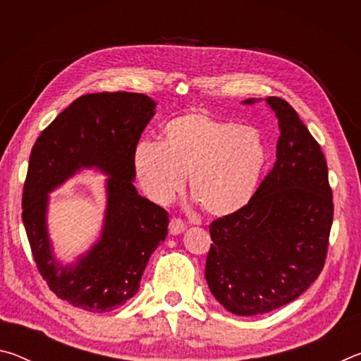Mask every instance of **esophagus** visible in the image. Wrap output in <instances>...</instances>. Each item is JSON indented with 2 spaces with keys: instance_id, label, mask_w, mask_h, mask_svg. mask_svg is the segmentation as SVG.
<instances>
[{
  "instance_id": "34e87169",
  "label": "esophagus",
  "mask_w": 361,
  "mask_h": 361,
  "mask_svg": "<svg viewBox=\"0 0 361 361\" xmlns=\"http://www.w3.org/2000/svg\"><path fill=\"white\" fill-rule=\"evenodd\" d=\"M186 229V224L181 221V219L178 218H172L170 219V224H169V232L172 235H178L181 234V232H185Z\"/></svg>"
}]
</instances>
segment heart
<instances>
[{
	"label": "heart",
	"instance_id": "b5f03b06",
	"mask_svg": "<svg viewBox=\"0 0 361 361\" xmlns=\"http://www.w3.org/2000/svg\"><path fill=\"white\" fill-rule=\"evenodd\" d=\"M267 162L261 133L207 113H188L164 126V142L142 140L133 151L140 188L166 205L185 186L210 216L240 212L258 189Z\"/></svg>",
	"mask_w": 361,
	"mask_h": 361
}]
</instances>
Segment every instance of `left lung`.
<instances>
[{"label": "left lung", "mask_w": 361, "mask_h": 361, "mask_svg": "<svg viewBox=\"0 0 361 361\" xmlns=\"http://www.w3.org/2000/svg\"><path fill=\"white\" fill-rule=\"evenodd\" d=\"M264 100L279 121L277 161L240 212L210 224L205 264L212 295L240 317L271 312L302 295L325 264L333 224L320 145L288 102Z\"/></svg>", "instance_id": "8db88e82"}]
</instances>
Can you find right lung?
<instances>
[{
  "mask_svg": "<svg viewBox=\"0 0 361 361\" xmlns=\"http://www.w3.org/2000/svg\"><path fill=\"white\" fill-rule=\"evenodd\" d=\"M156 105L143 94L82 95L41 132L30 154L23 226L42 279L75 307L102 314L126 304L137 295L149 256L166 239L169 213L133 186V151ZM82 169L109 176L106 215L93 247L63 263L48 235V194Z\"/></svg>",
  "mask_w": 361,
  "mask_h": 361,
  "instance_id": "right-lung-1",
  "label": "right lung"
}]
</instances>
